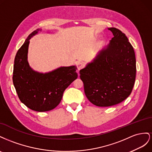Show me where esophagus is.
Returning <instances> with one entry per match:
<instances>
[{
    "mask_svg": "<svg viewBox=\"0 0 152 152\" xmlns=\"http://www.w3.org/2000/svg\"><path fill=\"white\" fill-rule=\"evenodd\" d=\"M85 66V64L82 62H80L77 64V68L78 70H80L82 68H83Z\"/></svg>",
    "mask_w": 152,
    "mask_h": 152,
    "instance_id": "1",
    "label": "esophagus"
}]
</instances>
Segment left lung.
<instances>
[{
	"label": "left lung",
	"mask_w": 152,
	"mask_h": 152,
	"mask_svg": "<svg viewBox=\"0 0 152 152\" xmlns=\"http://www.w3.org/2000/svg\"><path fill=\"white\" fill-rule=\"evenodd\" d=\"M108 29L114 36L109 45L80 71L86 97L100 107L113 106L127 99L136 75L135 53L128 38L118 28Z\"/></svg>",
	"instance_id": "8db88e82"
}]
</instances>
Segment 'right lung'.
Instances as JSON below:
<instances>
[{
    "label": "right lung",
    "instance_id": "add662e5",
    "mask_svg": "<svg viewBox=\"0 0 152 152\" xmlns=\"http://www.w3.org/2000/svg\"><path fill=\"white\" fill-rule=\"evenodd\" d=\"M39 30L30 34L17 51L12 81L21 102L30 110L43 112L58 105L64 90L77 78V74L75 66L62 67L46 74L35 72L30 67L27 62L29 39Z\"/></svg>",
    "mask_w": 152,
    "mask_h": 152
}]
</instances>
